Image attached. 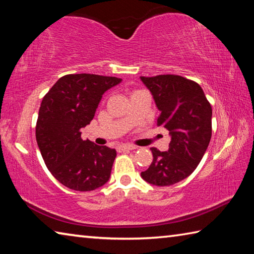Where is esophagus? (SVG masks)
<instances>
[{"label": "esophagus", "mask_w": 254, "mask_h": 254, "mask_svg": "<svg viewBox=\"0 0 254 254\" xmlns=\"http://www.w3.org/2000/svg\"><path fill=\"white\" fill-rule=\"evenodd\" d=\"M133 149H136L135 145H132V144H121L118 147V150L120 152L121 151H128V150H133Z\"/></svg>", "instance_id": "obj_1"}]
</instances>
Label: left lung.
<instances>
[{
  "instance_id": "obj_1",
  "label": "left lung",
  "mask_w": 254,
  "mask_h": 254,
  "mask_svg": "<svg viewBox=\"0 0 254 254\" xmlns=\"http://www.w3.org/2000/svg\"><path fill=\"white\" fill-rule=\"evenodd\" d=\"M160 111L157 126L169 131L168 151L151 148L153 160L141 173L154 186L177 184L198 166L212 137V106L200 86L178 75L140 77Z\"/></svg>"
}]
</instances>
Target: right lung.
I'll return each instance as SVG.
<instances>
[{"label": "right lung", "instance_id": "right-lung-1", "mask_svg": "<svg viewBox=\"0 0 254 254\" xmlns=\"http://www.w3.org/2000/svg\"><path fill=\"white\" fill-rule=\"evenodd\" d=\"M121 78L94 74L63 76L42 98L36 139L47 168L64 186L94 190L109 182L115 149L81 139L103 94Z\"/></svg>", "mask_w": 254, "mask_h": 254}]
</instances>
